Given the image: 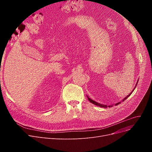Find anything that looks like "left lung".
I'll return each instance as SVG.
<instances>
[{"label": "left lung", "instance_id": "left-lung-1", "mask_svg": "<svg viewBox=\"0 0 152 152\" xmlns=\"http://www.w3.org/2000/svg\"><path fill=\"white\" fill-rule=\"evenodd\" d=\"M137 86V84H136V86ZM135 88L134 89V90L135 89ZM133 90V91H134ZM133 91H132V92H133ZM132 92H131L128 95H127V96L126 97H125L123 100V102L124 101V100H125L127 97H129V96H130L131 95V94H132ZM87 98H88V100L90 101V102H91V103H92L93 104H94V105H97V106H99V107H103V108H107V107H113V105H110V106H107V105H102V104H100V103H97V102H95V101H94V100H92V99H91L90 98H89V97H87ZM121 102H119V103H116V104L115 105H118L119 103H120Z\"/></svg>", "mask_w": 152, "mask_h": 152}]
</instances>
